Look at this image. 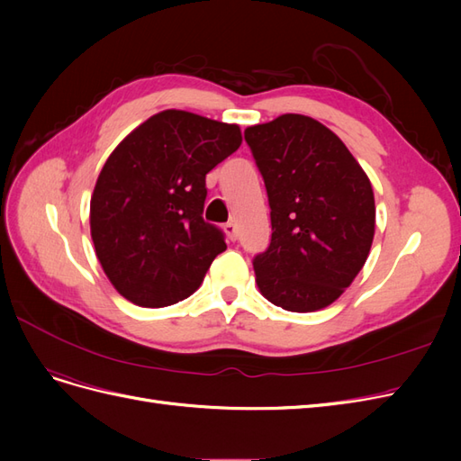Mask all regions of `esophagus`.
Masks as SVG:
<instances>
[{"instance_id":"obj_1","label":"esophagus","mask_w":461,"mask_h":461,"mask_svg":"<svg viewBox=\"0 0 461 461\" xmlns=\"http://www.w3.org/2000/svg\"><path fill=\"white\" fill-rule=\"evenodd\" d=\"M222 229H225V232H227V236H229V240H236V239H239V229H236V225H234L232 221L227 222V225L222 227Z\"/></svg>"}]
</instances>
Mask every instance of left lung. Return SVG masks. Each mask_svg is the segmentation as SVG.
Wrapping results in <instances>:
<instances>
[{"label": "left lung", "instance_id": "obj_1", "mask_svg": "<svg viewBox=\"0 0 461 461\" xmlns=\"http://www.w3.org/2000/svg\"><path fill=\"white\" fill-rule=\"evenodd\" d=\"M271 207V244L254 258L261 294L286 312L323 310L364 267L375 234L367 175L319 121L286 113L244 131Z\"/></svg>", "mask_w": 461, "mask_h": 461}]
</instances>
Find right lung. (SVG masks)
<instances>
[{
    "label": "right lung",
    "mask_w": 461,
    "mask_h": 461,
    "mask_svg": "<svg viewBox=\"0 0 461 461\" xmlns=\"http://www.w3.org/2000/svg\"><path fill=\"white\" fill-rule=\"evenodd\" d=\"M239 124L167 109L107 158L90 202V232L107 278L142 308L196 292L225 234L205 222V175L240 148Z\"/></svg>",
    "instance_id": "1"
}]
</instances>
